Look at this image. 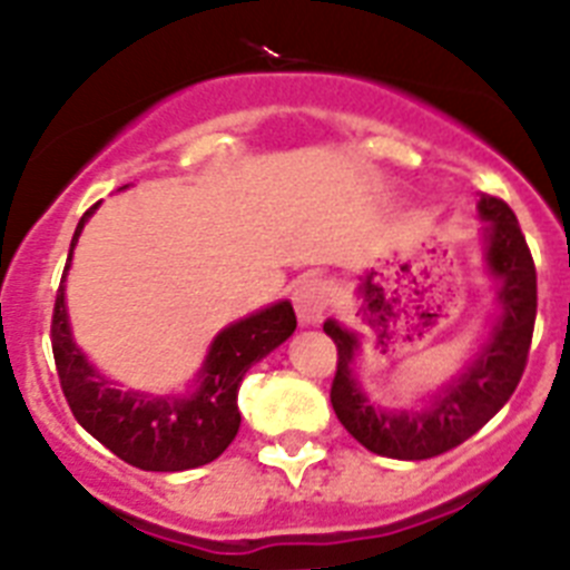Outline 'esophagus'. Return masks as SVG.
<instances>
[{"mask_svg": "<svg viewBox=\"0 0 570 570\" xmlns=\"http://www.w3.org/2000/svg\"><path fill=\"white\" fill-rule=\"evenodd\" d=\"M294 308L302 325H320L328 311V285L320 276H305L294 285Z\"/></svg>", "mask_w": 570, "mask_h": 570, "instance_id": "34e87169", "label": "esophagus"}]
</instances>
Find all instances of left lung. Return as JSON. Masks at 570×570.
<instances>
[{
	"mask_svg": "<svg viewBox=\"0 0 570 570\" xmlns=\"http://www.w3.org/2000/svg\"><path fill=\"white\" fill-rule=\"evenodd\" d=\"M480 216L488 223V271L502 282V316L491 342L465 367V374L440 391L425 411H380L367 402L351 374L356 336L328 320L322 328L336 345L331 405L336 420L371 454L391 460H431L462 445L491 420L517 391L531 351L537 320V268L520 223L500 196L480 194Z\"/></svg>",
	"mask_w": 570,
	"mask_h": 570,
	"instance_id": "8db88e82",
	"label": "left lung"
}]
</instances>
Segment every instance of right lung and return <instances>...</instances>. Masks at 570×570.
<instances>
[{"label":"right lung","mask_w":570,"mask_h":570,"mask_svg":"<svg viewBox=\"0 0 570 570\" xmlns=\"http://www.w3.org/2000/svg\"><path fill=\"white\" fill-rule=\"evenodd\" d=\"M94 210L97 205L85 210L79 219L77 234L70 239V254ZM70 254L65 274L70 268ZM294 328L296 314L291 302H276L271 308L225 328L214 340L208 360L199 371L203 385L185 400L130 391L122 394L119 387L102 380L73 345L62 285L53 302L50 345L65 400L90 436H97L119 460L142 471H188L214 462L234 442L242 420L236 407L242 376L254 362L288 340Z\"/></svg>","instance_id":"obj_1"}]
</instances>
